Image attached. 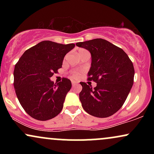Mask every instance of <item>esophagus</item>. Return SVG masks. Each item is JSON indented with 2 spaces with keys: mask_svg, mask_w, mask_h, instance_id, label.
Wrapping results in <instances>:
<instances>
[{
  "mask_svg": "<svg viewBox=\"0 0 154 154\" xmlns=\"http://www.w3.org/2000/svg\"><path fill=\"white\" fill-rule=\"evenodd\" d=\"M72 87H75V85H77V83L76 82H74V81H72Z\"/></svg>",
  "mask_w": 154,
  "mask_h": 154,
  "instance_id": "34e87169",
  "label": "esophagus"
}]
</instances>
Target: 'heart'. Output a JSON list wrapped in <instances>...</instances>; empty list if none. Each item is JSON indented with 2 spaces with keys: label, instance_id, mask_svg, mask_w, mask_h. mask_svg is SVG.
<instances>
[{
  "label": "heart",
  "instance_id": "obj_1",
  "mask_svg": "<svg viewBox=\"0 0 154 154\" xmlns=\"http://www.w3.org/2000/svg\"><path fill=\"white\" fill-rule=\"evenodd\" d=\"M85 52H87V51L84 50V49H80V50L79 51V54H83V53H85ZM72 77H73L74 78H77V77H79V73L77 72H74V73L72 74Z\"/></svg>",
  "mask_w": 154,
  "mask_h": 154
}]
</instances>
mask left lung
Returning <instances> with one entry per match:
<instances>
[{
  "mask_svg": "<svg viewBox=\"0 0 154 154\" xmlns=\"http://www.w3.org/2000/svg\"><path fill=\"white\" fill-rule=\"evenodd\" d=\"M91 54L88 80L97 83L93 88L81 82L79 100L91 115L105 118L115 114L126 100L135 75L133 63L120 48L101 38L76 43Z\"/></svg>",
  "mask_w": 154,
  "mask_h": 154,
  "instance_id": "left-lung-1",
  "label": "left lung"
}]
</instances>
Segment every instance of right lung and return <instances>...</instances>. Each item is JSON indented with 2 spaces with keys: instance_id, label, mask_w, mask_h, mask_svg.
<instances>
[{
  "instance_id": "1",
  "label": "right lung",
  "mask_w": 154,
  "mask_h": 154,
  "mask_svg": "<svg viewBox=\"0 0 154 154\" xmlns=\"http://www.w3.org/2000/svg\"><path fill=\"white\" fill-rule=\"evenodd\" d=\"M75 46L44 40L26 50L15 65L16 94L24 111L34 119L46 121L62 110L72 82L63 78L54 84L50 78L61 68L65 55Z\"/></svg>"
}]
</instances>
